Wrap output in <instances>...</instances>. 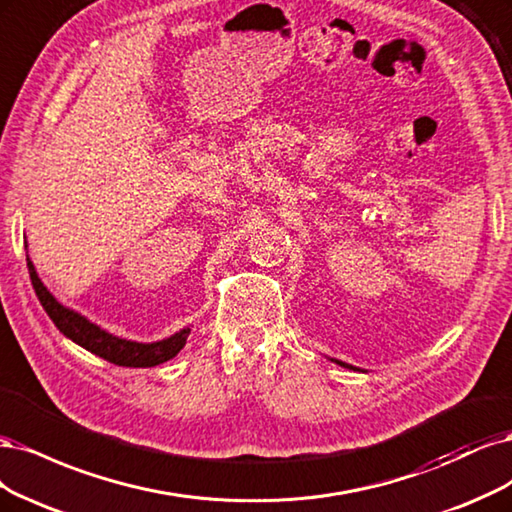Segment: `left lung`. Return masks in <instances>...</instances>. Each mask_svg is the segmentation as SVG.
Here are the masks:
<instances>
[{
	"label": "left lung",
	"mask_w": 512,
	"mask_h": 512,
	"mask_svg": "<svg viewBox=\"0 0 512 512\" xmlns=\"http://www.w3.org/2000/svg\"><path fill=\"white\" fill-rule=\"evenodd\" d=\"M332 361H336L338 366H344V368H349V370H359V368H355V366H349V364H344V361H338V359H332Z\"/></svg>",
	"instance_id": "left-lung-1"
}]
</instances>
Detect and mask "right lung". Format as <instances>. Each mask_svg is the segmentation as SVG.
<instances>
[{
  "mask_svg": "<svg viewBox=\"0 0 512 512\" xmlns=\"http://www.w3.org/2000/svg\"><path fill=\"white\" fill-rule=\"evenodd\" d=\"M25 246H27V242H25ZM27 268H29L31 285H34V289H36L38 300H40L42 308L46 310V315L51 317L53 323L57 325L59 332L65 338L76 342L78 346H82V349H87L89 353L110 361V364H114V366H125V368L159 366V364H163V361L176 357L189 338L191 327H183L174 336L157 340V342H136V340L114 336L97 323H91L87 317H82L80 312L57 302L55 295L44 287L29 255H27Z\"/></svg>",
  "mask_w": 512,
  "mask_h": 512,
  "instance_id": "obj_1",
  "label": "right lung"
}]
</instances>
